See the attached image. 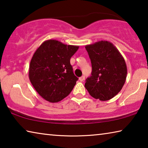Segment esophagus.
Masks as SVG:
<instances>
[{
  "instance_id": "obj_1",
  "label": "esophagus",
  "mask_w": 148,
  "mask_h": 148,
  "mask_svg": "<svg viewBox=\"0 0 148 148\" xmlns=\"http://www.w3.org/2000/svg\"><path fill=\"white\" fill-rule=\"evenodd\" d=\"M79 81H80V82H83L84 80L85 79V76H82V77H79Z\"/></svg>"
}]
</instances>
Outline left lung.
Returning <instances> with one entry per match:
<instances>
[{"label":"left lung","mask_w":148,"mask_h":148,"mask_svg":"<svg viewBox=\"0 0 148 148\" xmlns=\"http://www.w3.org/2000/svg\"><path fill=\"white\" fill-rule=\"evenodd\" d=\"M91 59V76L85 87L91 97L108 101L121 91L127 74V65L122 55L108 41H99L86 46Z\"/></svg>","instance_id":"8db88e82"}]
</instances>
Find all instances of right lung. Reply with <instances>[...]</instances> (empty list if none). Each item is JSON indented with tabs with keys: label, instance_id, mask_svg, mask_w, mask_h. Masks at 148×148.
<instances>
[{
	"label": "right lung",
	"instance_id": "add662e5",
	"mask_svg": "<svg viewBox=\"0 0 148 148\" xmlns=\"http://www.w3.org/2000/svg\"><path fill=\"white\" fill-rule=\"evenodd\" d=\"M78 48L77 46L48 40L34 52L29 65V79L47 101H61L73 89L78 78L74 74L70 60Z\"/></svg>",
	"mask_w": 148,
	"mask_h": 148
}]
</instances>
